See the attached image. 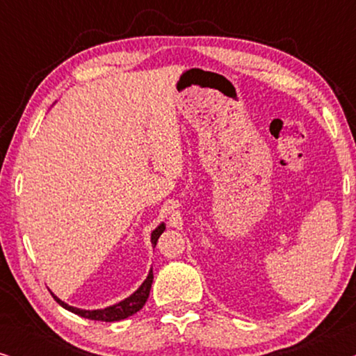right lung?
<instances>
[{"label": "right lung", "mask_w": 356, "mask_h": 356, "mask_svg": "<svg viewBox=\"0 0 356 356\" xmlns=\"http://www.w3.org/2000/svg\"><path fill=\"white\" fill-rule=\"evenodd\" d=\"M165 230V223H160V225L155 228L152 232V236H150V241H152V245L155 246L157 245V240L160 238ZM152 280H154V274L152 270L149 272L147 279L143 282V285L139 286L138 290L134 291L133 295L128 296V298L120 301V303H116L113 306H108V308H104V309H79V308H74V306H70L66 305L65 301H61L58 296H55L51 293L53 298L56 300L58 305H61L63 308L71 311V313H74L77 316H81V318H86V319H92V321H105V323H115V321H121V319H126L129 318V316H133L134 313H138L139 309H143V306L145 305V301L149 298V293H150V286H152Z\"/></svg>", "instance_id": "1"}]
</instances>
